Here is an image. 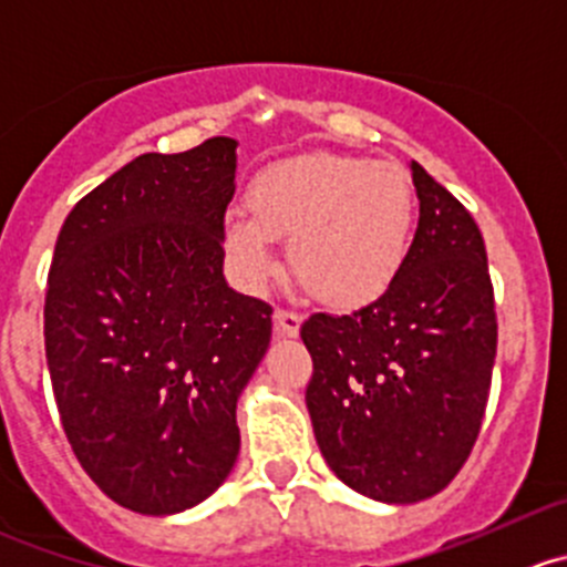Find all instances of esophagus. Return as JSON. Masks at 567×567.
Masks as SVG:
<instances>
[{
	"mask_svg": "<svg viewBox=\"0 0 567 567\" xmlns=\"http://www.w3.org/2000/svg\"><path fill=\"white\" fill-rule=\"evenodd\" d=\"M301 321H305V316L296 310H288V307H277V312H274V329H277V334L296 338L301 329Z\"/></svg>",
	"mask_w": 567,
	"mask_h": 567,
	"instance_id": "esophagus-1",
	"label": "esophagus"
}]
</instances>
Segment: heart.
<instances>
[{"label":"heart","mask_w":567,"mask_h":567,"mask_svg":"<svg viewBox=\"0 0 567 567\" xmlns=\"http://www.w3.org/2000/svg\"><path fill=\"white\" fill-rule=\"evenodd\" d=\"M246 202L249 216L224 224V246L249 282L277 271L274 240L290 238V268L307 293L360 307L388 290L410 251L415 196L393 163L293 157L257 174Z\"/></svg>","instance_id":"obj_1"}]
</instances>
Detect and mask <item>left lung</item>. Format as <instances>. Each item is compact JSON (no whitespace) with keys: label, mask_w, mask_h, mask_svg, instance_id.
Returning <instances> with one entry per match:
<instances>
[{"label":"left lung","mask_w":567,"mask_h":567,"mask_svg":"<svg viewBox=\"0 0 567 567\" xmlns=\"http://www.w3.org/2000/svg\"><path fill=\"white\" fill-rule=\"evenodd\" d=\"M421 216L406 260L351 316L312 312L307 410L329 468L368 498L441 493L485 417L498 321L485 238L437 179L410 163Z\"/></svg>","instance_id":"8db88e82"}]
</instances>
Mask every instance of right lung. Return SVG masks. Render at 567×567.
Segmentation results:
<instances>
[{
	"mask_svg": "<svg viewBox=\"0 0 567 567\" xmlns=\"http://www.w3.org/2000/svg\"><path fill=\"white\" fill-rule=\"evenodd\" d=\"M235 141L141 155L65 216L43 343L60 423L115 504L205 502L240 449L235 404L271 340V305L224 279Z\"/></svg>",
	"mask_w": 567,
	"mask_h": 567,
	"instance_id": "add662e5",
	"label": "right lung"
}]
</instances>
